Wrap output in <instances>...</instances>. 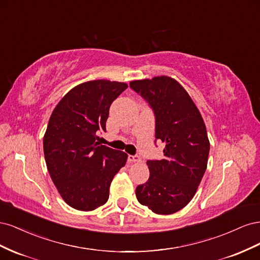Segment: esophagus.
<instances>
[{
	"instance_id": "34e87169",
	"label": "esophagus",
	"mask_w": 260,
	"mask_h": 260,
	"mask_svg": "<svg viewBox=\"0 0 260 260\" xmlns=\"http://www.w3.org/2000/svg\"><path fill=\"white\" fill-rule=\"evenodd\" d=\"M128 161H130V162H140L141 157L139 155H128Z\"/></svg>"
}]
</instances>
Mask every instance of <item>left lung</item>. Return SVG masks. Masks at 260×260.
<instances>
[{"instance_id": "obj_1", "label": "left lung", "mask_w": 260, "mask_h": 260, "mask_svg": "<svg viewBox=\"0 0 260 260\" xmlns=\"http://www.w3.org/2000/svg\"><path fill=\"white\" fill-rule=\"evenodd\" d=\"M130 88L153 109L155 143L159 140L165 144L162 159L146 161L149 178L136 188L137 199L155 214H174L190 203L206 171L205 123L187 92L172 78L131 81Z\"/></svg>"}]
</instances>
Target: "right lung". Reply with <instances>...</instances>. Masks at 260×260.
<instances>
[{
    "mask_svg": "<svg viewBox=\"0 0 260 260\" xmlns=\"http://www.w3.org/2000/svg\"><path fill=\"white\" fill-rule=\"evenodd\" d=\"M128 84L93 80L70 90L54 108L43 138L46 167L69 206L82 211L107 202L109 185L128 155L98 142L113 102Z\"/></svg>",
    "mask_w": 260,
    "mask_h": 260,
    "instance_id": "obj_1",
    "label": "right lung"
}]
</instances>
